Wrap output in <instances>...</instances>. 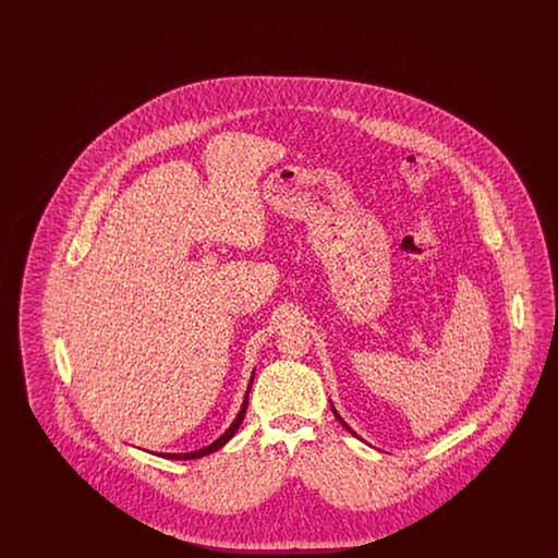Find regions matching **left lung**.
<instances>
[{
  "mask_svg": "<svg viewBox=\"0 0 558 558\" xmlns=\"http://www.w3.org/2000/svg\"><path fill=\"white\" fill-rule=\"evenodd\" d=\"M332 412H335V416H337V421H339V423H341V425L345 426L347 430H349V433H351V435H355V433H353V430H351V428H349V425H347L345 421H343V418H341V416H339V412H337V410H335V405H332ZM355 437H357V435H355Z\"/></svg>",
  "mask_w": 558,
  "mask_h": 558,
  "instance_id": "obj_1",
  "label": "left lung"
}]
</instances>
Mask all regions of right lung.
I'll return each instance as SVG.
<instances>
[{
  "label": "right lung",
  "instance_id": "1",
  "mask_svg": "<svg viewBox=\"0 0 558 558\" xmlns=\"http://www.w3.org/2000/svg\"><path fill=\"white\" fill-rule=\"evenodd\" d=\"M253 378H255V372H253V376H251V383H248V389H246V396L242 399V405H240V412L236 414V418H234V423L226 428V433L221 435V437H217L213 444H209L207 448H203V450L196 451H186V453H160L162 458H169V460H194V458H203V456H209L213 451L219 450V448H223L234 435H236V430H239V426L242 425V418H244V414H246V405H248V391H251V385H253Z\"/></svg>",
  "mask_w": 558,
  "mask_h": 558
}]
</instances>
